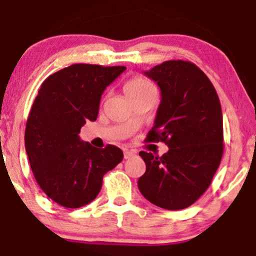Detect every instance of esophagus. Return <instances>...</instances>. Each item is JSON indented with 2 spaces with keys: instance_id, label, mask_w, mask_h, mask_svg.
<instances>
[{
  "instance_id": "esophagus-1",
  "label": "esophagus",
  "mask_w": 256,
  "mask_h": 256,
  "mask_svg": "<svg viewBox=\"0 0 256 256\" xmlns=\"http://www.w3.org/2000/svg\"><path fill=\"white\" fill-rule=\"evenodd\" d=\"M134 155H136V152H134V150H128V149L124 150V158H130L132 156H134Z\"/></svg>"
}]
</instances>
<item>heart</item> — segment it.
Listing matches in <instances>:
<instances>
[{
	"label": "heart",
	"mask_w": 256,
	"mask_h": 256,
	"mask_svg": "<svg viewBox=\"0 0 256 256\" xmlns=\"http://www.w3.org/2000/svg\"><path fill=\"white\" fill-rule=\"evenodd\" d=\"M150 90H154V86L143 78H134L125 85V94L128 98H134Z\"/></svg>",
	"instance_id": "b5f03b06"
}]
</instances>
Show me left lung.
Returning a JSON list of instances; mask_svg holds the SVG:
<instances>
[{"label": "left lung", "mask_w": 256, "mask_h": 256, "mask_svg": "<svg viewBox=\"0 0 256 256\" xmlns=\"http://www.w3.org/2000/svg\"><path fill=\"white\" fill-rule=\"evenodd\" d=\"M144 74L161 91L148 142H165L162 156L140 152L146 173L140 194L158 207L178 210L201 198L216 174L224 152L222 106L213 84L196 64L171 60Z\"/></svg>", "instance_id": "left-lung-1"}]
</instances>
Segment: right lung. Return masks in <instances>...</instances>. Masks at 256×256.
Returning a JSON list of instances; mask_svg holds the SVG:
<instances>
[{
	"label": "right lung",
	"instance_id": "obj_1",
	"mask_svg": "<svg viewBox=\"0 0 256 256\" xmlns=\"http://www.w3.org/2000/svg\"><path fill=\"white\" fill-rule=\"evenodd\" d=\"M125 66L74 64L49 76L26 122L25 149L44 194L66 208H79L98 195L104 173L122 162L118 146L95 148L79 137L88 120L98 119L106 88Z\"/></svg>",
	"mask_w": 256,
	"mask_h": 256
}]
</instances>
